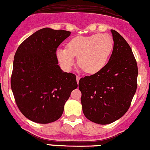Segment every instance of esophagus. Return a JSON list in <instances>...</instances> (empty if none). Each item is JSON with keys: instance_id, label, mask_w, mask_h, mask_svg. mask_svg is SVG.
<instances>
[{"instance_id": "1", "label": "esophagus", "mask_w": 150, "mask_h": 150, "mask_svg": "<svg viewBox=\"0 0 150 150\" xmlns=\"http://www.w3.org/2000/svg\"><path fill=\"white\" fill-rule=\"evenodd\" d=\"M79 79H80V77H79V76H76V82H77V83H79Z\"/></svg>"}]
</instances>
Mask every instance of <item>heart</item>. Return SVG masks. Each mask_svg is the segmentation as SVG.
<instances>
[{"label": "heart", "instance_id": "obj_1", "mask_svg": "<svg viewBox=\"0 0 150 150\" xmlns=\"http://www.w3.org/2000/svg\"><path fill=\"white\" fill-rule=\"evenodd\" d=\"M113 48L110 36L107 34H95L90 36H78L68 42L67 48L57 50L56 56L65 70H70L77 57V63L84 72L95 74L106 65Z\"/></svg>", "mask_w": 150, "mask_h": 150}]
</instances>
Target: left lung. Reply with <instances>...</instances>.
Wrapping results in <instances>:
<instances>
[{
  "label": "left lung",
  "instance_id": "1",
  "mask_svg": "<svg viewBox=\"0 0 150 150\" xmlns=\"http://www.w3.org/2000/svg\"><path fill=\"white\" fill-rule=\"evenodd\" d=\"M113 49L105 68L79 82L82 111L87 119L108 125L122 118L130 106L137 88L138 66L123 37L111 29Z\"/></svg>",
  "mask_w": 150,
  "mask_h": 150
}]
</instances>
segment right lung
<instances>
[{
	"label": "right lung",
	"mask_w": 150,
	"mask_h": 150,
	"mask_svg": "<svg viewBox=\"0 0 150 150\" xmlns=\"http://www.w3.org/2000/svg\"><path fill=\"white\" fill-rule=\"evenodd\" d=\"M70 35L43 28L25 39L15 53L12 91L21 112L32 122L59 119L71 91L78 87L76 76L63 72L56 56L57 48Z\"/></svg>",
	"instance_id": "1"
}]
</instances>
